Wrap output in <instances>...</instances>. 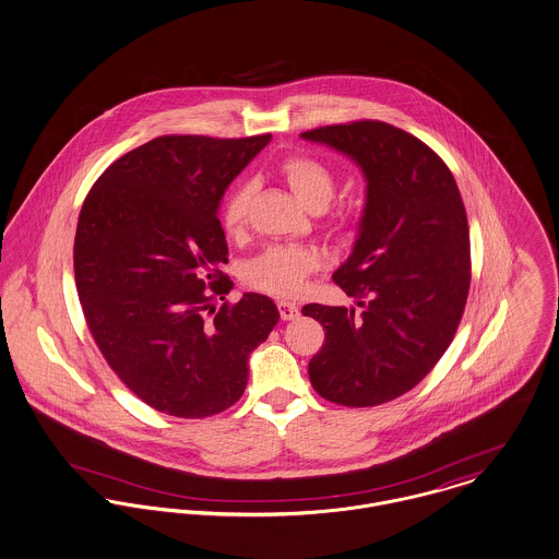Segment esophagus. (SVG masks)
I'll list each match as a JSON object with an SVG mask.
<instances>
[{
  "label": "esophagus",
  "mask_w": 559,
  "mask_h": 559,
  "mask_svg": "<svg viewBox=\"0 0 559 559\" xmlns=\"http://www.w3.org/2000/svg\"><path fill=\"white\" fill-rule=\"evenodd\" d=\"M276 306H278V312H281L283 321H294V319L300 317V308L296 304H292V301L281 300Z\"/></svg>",
  "instance_id": "obj_1"
}]
</instances>
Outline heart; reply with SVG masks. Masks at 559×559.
Here are the masks:
<instances>
[{
    "instance_id": "obj_1",
    "label": "heart",
    "mask_w": 559,
    "mask_h": 559,
    "mask_svg": "<svg viewBox=\"0 0 559 559\" xmlns=\"http://www.w3.org/2000/svg\"><path fill=\"white\" fill-rule=\"evenodd\" d=\"M278 174L296 198L310 211H321L330 204L336 193V174L334 170L308 155L294 153L278 164ZM253 200V185L249 180L236 182L223 200L221 225L225 234L238 236L245 231L249 221V209ZM334 227H350L348 216H334ZM323 265V255L314 247H267L258 258L251 259L245 267V283L258 292L274 298H296L306 287L310 274Z\"/></svg>"
}]
</instances>
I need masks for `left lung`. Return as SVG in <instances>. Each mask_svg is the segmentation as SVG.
Returning <instances> with one entry per match:
<instances>
[{
    "instance_id": "left-lung-1",
    "label": "left lung",
    "mask_w": 559,
    "mask_h": 559,
    "mask_svg": "<svg viewBox=\"0 0 559 559\" xmlns=\"http://www.w3.org/2000/svg\"><path fill=\"white\" fill-rule=\"evenodd\" d=\"M301 138L348 155L368 180L357 242L334 272L361 312L301 308L325 330L308 377L334 404L379 406L419 385L457 332L473 276L466 209L447 164L404 129L364 119Z\"/></svg>"
}]
</instances>
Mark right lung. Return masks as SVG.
Instances as JSON below:
<instances>
[{"label":"right lung","mask_w":559,"mask_h":559,"mask_svg":"<svg viewBox=\"0 0 559 559\" xmlns=\"http://www.w3.org/2000/svg\"><path fill=\"white\" fill-rule=\"evenodd\" d=\"M159 135L110 164L86 193L74 276L86 328L112 372L151 408L204 419L240 400L249 355L278 323L274 301L234 283L216 216L227 185L270 142Z\"/></svg>","instance_id":"1"}]
</instances>
